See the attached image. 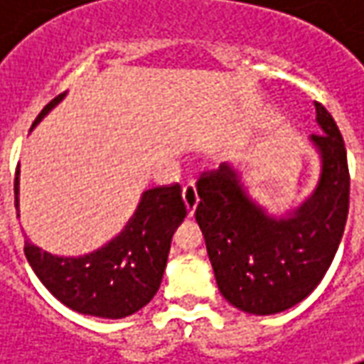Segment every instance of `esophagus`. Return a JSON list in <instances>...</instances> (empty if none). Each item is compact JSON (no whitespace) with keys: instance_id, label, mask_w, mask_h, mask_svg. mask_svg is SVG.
I'll use <instances>...</instances> for the list:
<instances>
[{"instance_id":"obj_1","label":"esophagus","mask_w":364,"mask_h":364,"mask_svg":"<svg viewBox=\"0 0 364 364\" xmlns=\"http://www.w3.org/2000/svg\"><path fill=\"white\" fill-rule=\"evenodd\" d=\"M183 203H185L187 214H189V216H193V213H195V208H197V205H198L197 187H195L193 183H187V185L183 187Z\"/></svg>"}]
</instances>
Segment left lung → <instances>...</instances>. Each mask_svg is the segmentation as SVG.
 Returning <instances> with one entry per match:
<instances>
[{
	"label": "left lung",
	"instance_id": "8db88e82",
	"mask_svg": "<svg viewBox=\"0 0 364 364\" xmlns=\"http://www.w3.org/2000/svg\"><path fill=\"white\" fill-rule=\"evenodd\" d=\"M320 134L310 136L321 171L318 185L287 216L253 200L230 164L198 177L195 218L222 296L242 312L269 316L312 292L336 257L349 213V167L333 117L316 103Z\"/></svg>",
	"mask_w": 364,
	"mask_h": 364
}]
</instances>
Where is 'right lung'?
Segmentation results:
<instances>
[{
  "label": "right lung",
  "instance_id": "add662e5",
  "mask_svg": "<svg viewBox=\"0 0 364 364\" xmlns=\"http://www.w3.org/2000/svg\"><path fill=\"white\" fill-rule=\"evenodd\" d=\"M66 93L54 97L36 117V127ZM19 208V169L15 173ZM187 216L179 183L144 191L136 213L119 236L80 257H60L25 242L28 265L52 296L74 312L119 320L156 296L166 271L175 228Z\"/></svg>",
  "mask_w": 364,
  "mask_h": 364
}]
</instances>
